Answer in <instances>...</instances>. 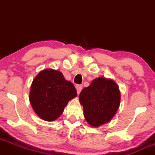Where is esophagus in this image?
Instances as JSON below:
<instances>
[{
  "label": "esophagus",
  "mask_w": 155,
  "mask_h": 155,
  "mask_svg": "<svg viewBox=\"0 0 155 155\" xmlns=\"http://www.w3.org/2000/svg\"><path fill=\"white\" fill-rule=\"evenodd\" d=\"M76 91H77V93L79 94L80 92H81V90H82V86L80 84H76Z\"/></svg>",
  "instance_id": "obj_1"
}]
</instances>
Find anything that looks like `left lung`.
I'll return each mask as SVG.
<instances>
[{"label":"left lung","instance_id":"1","mask_svg":"<svg viewBox=\"0 0 155 155\" xmlns=\"http://www.w3.org/2000/svg\"><path fill=\"white\" fill-rule=\"evenodd\" d=\"M79 100L88 123L98 127L109 122L115 115L120 104V92L114 81L100 77L83 89Z\"/></svg>","mask_w":155,"mask_h":155}]
</instances>
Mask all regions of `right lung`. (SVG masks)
<instances>
[{"mask_svg":"<svg viewBox=\"0 0 155 155\" xmlns=\"http://www.w3.org/2000/svg\"><path fill=\"white\" fill-rule=\"evenodd\" d=\"M77 95L74 85L61 72L52 69L41 71L33 79L30 102L38 117L54 121L62 114L69 101Z\"/></svg>","mask_w":155,"mask_h":155,"instance_id":"right-lung-1","label":"right lung"}]
</instances>
